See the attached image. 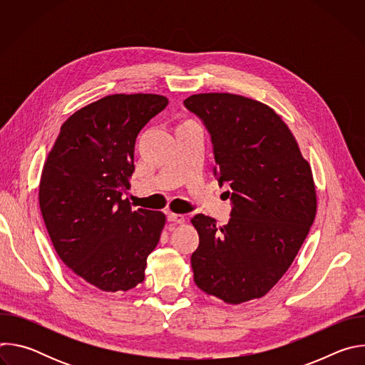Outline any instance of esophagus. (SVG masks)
<instances>
[{
  "instance_id": "34e87169",
  "label": "esophagus",
  "mask_w": 365,
  "mask_h": 365,
  "mask_svg": "<svg viewBox=\"0 0 365 365\" xmlns=\"http://www.w3.org/2000/svg\"><path fill=\"white\" fill-rule=\"evenodd\" d=\"M169 222H175V224H183L185 222V217L180 214H169L168 215Z\"/></svg>"
}]
</instances>
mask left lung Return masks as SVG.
<instances>
[{"label": "left lung", "mask_w": 365, "mask_h": 365, "mask_svg": "<svg viewBox=\"0 0 365 365\" xmlns=\"http://www.w3.org/2000/svg\"><path fill=\"white\" fill-rule=\"evenodd\" d=\"M211 134L220 185H228L227 225L203 214L190 222L196 286L225 303L263 297L287 272L317 215V190L292 131L266 103L234 93L183 101Z\"/></svg>", "instance_id": "1"}]
</instances>
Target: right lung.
Returning a JSON list of instances; mask_svg holds the SVG:
<instances>
[{
    "label": "right lung",
    "mask_w": 365,
    "mask_h": 365,
    "mask_svg": "<svg viewBox=\"0 0 365 365\" xmlns=\"http://www.w3.org/2000/svg\"><path fill=\"white\" fill-rule=\"evenodd\" d=\"M169 99L115 93L71 115L44 162L40 211L62 262L103 292H127L144 280L159 244L163 212L133 211L123 193L134 172L140 130Z\"/></svg>",
    "instance_id": "right-lung-1"
}]
</instances>
